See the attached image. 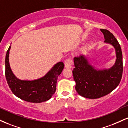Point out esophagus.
Wrapping results in <instances>:
<instances>
[{"mask_svg":"<svg viewBox=\"0 0 128 128\" xmlns=\"http://www.w3.org/2000/svg\"><path fill=\"white\" fill-rule=\"evenodd\" d=\"M72 64H73V61L72 60L71 57H69V58H66L64 62V65H65V68L71 69L72 67Z\"/></svg>","mask_w":128,"mask_h":128,"instance_id":"1","label":"esophagus"}]
</instances>
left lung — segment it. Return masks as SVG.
Here are the masks:
<instances>
[{"label": "left lung", "mask_w": 128, "mask_h": 128, "mask_svg": "<svg viewBox=\"0 0 128 128\" xmlns=\"http://www.w3.org/2000/svg\"><path fill=\"white\" fill-rule=\"evenodd\" d=\"M104 42L116 49V64L109 70H97L89 64L84 56L74 57L75 68L72 71L76 83V90L83 97L96 99L111 92L118 86L123 74V56L120 44L114 36L107 30L101 29Z\"/></svg>", "instance_id": "obj_1"}]
</instances>
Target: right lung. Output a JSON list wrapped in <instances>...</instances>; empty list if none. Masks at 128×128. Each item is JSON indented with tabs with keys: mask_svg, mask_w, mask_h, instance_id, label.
Segmentation results:
<instances>
[{
	"mask_svg": "<svg viewBox=\"0 0 128 128\" xmlns=\"http://www.w3.org/2000/svg\"><path fill=\"white\" fill-rule=\"evenodd\" d=\"M11 46L8 48L5 58V76L11 91L16 96L26 102L42 103L50 100L56 91L58 76L64 70L63 62H58L52 67L45 76L32 81L18 79L11 71L9 63Z\"/></svg>",
	"mask_w": 128,
	"mask_h": 128,
	"instance_id": "obj_1",
	"label": "right lung"
}]
</instances>
